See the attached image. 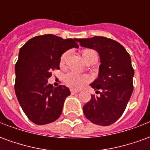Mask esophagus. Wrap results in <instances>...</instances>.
Masks as SVG:
<instances>
[{
  "mask_svg": "<svg viewBox=\"0 0 150 150\" xmlns=\"http://www.w3.org/2000/svg\"><path fill=\"white\" fill-rule=\"evenodd\" d=\"M78 90H75V89H71V94H76V93H79Z\"/></svg>",
  "mask_w": 150,
  "mask_h": 150,
  "instance_id": "34e87169",
  "label": "esophagus"
}]
</instances>
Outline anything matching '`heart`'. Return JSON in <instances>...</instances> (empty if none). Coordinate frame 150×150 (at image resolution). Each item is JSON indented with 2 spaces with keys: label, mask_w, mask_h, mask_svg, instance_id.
<instances>
[{
  "label": "heart",
  "mask_w": 150,
  "mask_h": 150,
  "mask_svg": "<svg viewBox=\"0 0 150 150\" xmlns=\"http://www.w3.org/2000/svg\"><path fill=\"white\" fill-rule=\"evenodd\" d=\"M81 54L82 57H83V59L86 63H88L94 58L97 57L96 53L93 50L91 49L83 50ZM68 55V51H66L65 53L62 54L61 58H60V61H59L60 67H63V66L65 65L66 61H67V59ZM88 80H89V79H88L87 75H80V74H78L76 72L73 71H71L67 73V74H66L64 75V77H63V81L65 83V84L67 86H68L69 88H72V89H79V88H80L83 85L87 83Z\"/></svg>",
  "instance_id": "1"
}]
</instances>
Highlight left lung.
<instances>
[{
	"label": "left lung",
	"mask_w": 150,
	"mask_h": 150,
	"mask_svg": "<svg viewBox=\"0 0 150 150\" xmlns=\"http://www.w3.org/2000/svg\"><path fill=\"white\" fill-rule=\"evenodd\" d=\"M80 46L96 50L100 57L98 78L91 87L100 93L91 95L83 109L85 116L98 125L115 123L125 112L133 91L134 70L125 47L115 40L95 36L76 39Z\"/></svg>",
	"instance_id": "obj_1"
}]
</instances>
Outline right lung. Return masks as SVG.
<instances>
[{
	"label": "right lung",
	"mask_w": 150,
	"mask_h": 150,
	"mask_svg": "<svg viewBox=\"0 0 150 150\" xmlns=\"http://www.w3.org/2000/svg\"><path fill=\"white\" fill-rule=\"evenodd\" d=\"M73 47H79L75 38L45 34L31 38L20 49L15 65V93L25 114L36 125L54 122L62 113L70 90L64 85L54 88L48 79L52 71L59 69L62 54Z\"/></svg>",
	"instance_id": "right-lung-1"
}]
</instances>
